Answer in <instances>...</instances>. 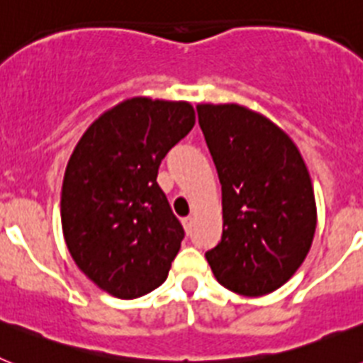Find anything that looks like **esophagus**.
<instances>
[{"instance_id": "esophagus-1", "label": "esophagus", "mask_w": 363, "mask_h": 363, "mask_svg": "<svg viewBox=\"0 0 363 363\" xmlns=\"http://www.w3.org/2000/svg\"><path fill=\"white\" fill-rule=\"evenodd\" d=\"M182 223H184V229H185V233H191V229H192V223H194V218H192V216H187V218H184V220H182Z\"/></svg>"}]
</instances>
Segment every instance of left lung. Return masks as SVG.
<instances>
[{"mask_svg": "<svg viewBox=\"0 0 363 363\" xmlns=\"http://www.w3.org/2000/svg\"><path fill=\"white\" fill-rule=\"evenodd\" d=\"M196 111L223 213L220 243L205 258L223 287L264 296L293 277L313 243L309 171L293 140L264 114L238 104H200Z\"/></svg>", "mask_w": 363, "mask_h": 363, "instance_id": "1", "label": "left lung"}]
</instances>
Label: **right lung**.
I'll return each mask as SVG.
<instances>
[{"label": "right lung", "instance_id": "1", "mask_svg": "<svg viewBox=\"0 0 363 363\" xmlns=\"http://www.w3.org/2000/svg\"><path fill=\"white\" fill-rule=\"evenodd\" d=\"M194 120L187 101L129 98L92 121L70 154L63 236L79 271L112 296L133 300L167 280L185 233L156 178Z\"/></svg>", "mask_w": 363, "mask_h": 363}]
</instances>
